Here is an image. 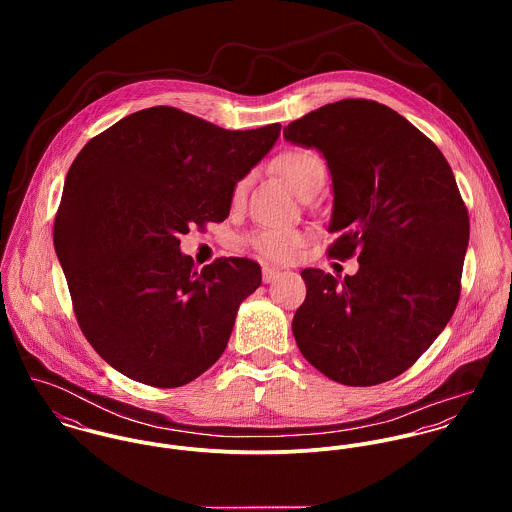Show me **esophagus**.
I'll return each mask as SVG.
<instances>
[{"label": "esophagus", "mask_w": 512, "mask_h": 512, "mask_svg": "<svg viewBox=\"0 0 512 512\" xmlns=\"http://www.w3.org/2000/svg\"><path fill=\"white\" fill-rule=\"evenodd\" d=\"M278 274H280L278 268H274V266H262V280H264L266 284L272 282V280H276Z\"/></svg>", "instance_id": "esophagus-1"}]
</instances>
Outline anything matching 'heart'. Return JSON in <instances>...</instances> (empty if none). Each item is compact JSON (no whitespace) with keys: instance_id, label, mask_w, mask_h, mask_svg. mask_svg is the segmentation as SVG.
<instances>
[{"instance_id":"1","label":"heart","mask_w":512,"mask_h":512,"mask_svg":"<svg viewBox=\"0 0 512 512\" xmlns=\"http://www.w3.org/2000/svg\"><path fill=\"white\" fill-rule=\"evenodd\" d=\"M278 173L288 181V185L299 197L309 195L315 189H321L325 183V163L321 155L307 147H292L282 151L274 161ZM248 179H240L232 187V205H240L246 197ZM307 242V234L297 228H256L248 234L250 248L266 260L286 262L293 258L303 244Z\"/></svg>"}]
</instances>
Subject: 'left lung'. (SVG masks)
Returning a JSON list of instances; mask_svg holds the SVG:
<instances>
[{
	"mask_svg": "<svg viewBox=\"0 0 512 512\" xmlns=\"http://www.w3.org/2000/svg\"><path fill=\"white\" fill-rule=\"evenodd\" d=\"M284 138L327 159L339 234L327 256L361 264L343 282L319 268L301 272L295 343L335 382L392 380L430 349L459 301L469 215L453 171L416 126L365 98L325 104Z\"/></svg>",
	"mask_w": 512,
	"mask_h": 512,
	"instance_id": "8db88e82",
	"label": "left lung"
}]
</instances>
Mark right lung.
Segmentation results:
<instances>
[{
	"instance_id": "add662e5",
	"label": "right lung",
	"mask_w": 512,
	"mask_h": 512,
	"mask_svg": "<svg viewBox=\"0 0 512 512\" xmlns=\"http://www.w3.org/2000/svg\"><path fill=\"white\" fill-rule=\"evenodd\" d=\"M280 130H224L153 106L80 149L53 240L78 327L108 365L175 388L219 361L238 305L262 282L260 264L232 256L197 270L179 236L228 217L234 183Z\"/></svg>"
}]
</instances>
